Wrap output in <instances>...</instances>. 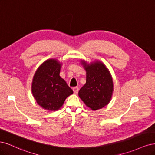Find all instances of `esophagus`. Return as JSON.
Masks as SVG:
<instances>
[{
  "label": "esophagus",
  "instance_id": "esophagus-1",
  "mask_svg": "<svg viewBox=\"0 0 155 155\" xmlns=\"http://www.w3.org/2000/svg\"><path fill=\"white\" fill-rule=\"evenodd\" d=\"M73 90L74 93H75V94L78 93V86L74 87L73 88Z\"/></svg>",
  "mask_w": 155,
  "mask_h": 155
}]
</instances>
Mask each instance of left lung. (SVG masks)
Returning <instances> with one entry per match:
<instances>
[{
    "mask_svg": "<svg viewBox=\"0 0 155 155\" xmlns=\"http://www.w3.org/2000/svg\"><path fill=\"white\" fill-rule=\"evenodd\" d=\"M86 71V83L81 88L78 96L92 110L106 106L110 102L113 91L112 77L107 68L100 61L87 64L81 61Z\"/></svg>",
    "mask_w": 155,
    "mask_h": 155,
    "instance_id": "left-lung-1",
    "label": "left lung"
}]
</instances>
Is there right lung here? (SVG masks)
<instances>
[{
	"instance_id": "obj_1",
	"label": "right lung",
	"mask_w": 155,
	"mask_h": 155,
	"mask_svg": "<svg viewBox=\"0 0 155 155\" xmlns=\"http://www.w3.org/2000/svg\"><path fill=\"white\" fill-rule=\"evenodd\" d=\"M61 64L49 59L37 69L33 77L31 91L37 104L48 111H56L65 100L73 93L66 81L60 77Z\"/></svg>"
}]
</instances>
